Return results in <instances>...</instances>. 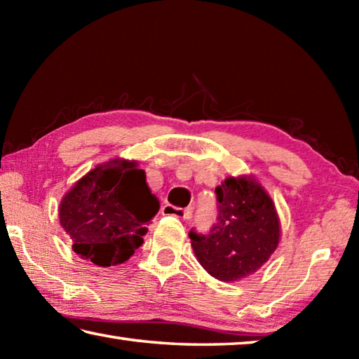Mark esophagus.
I'll return each mask as SVG.
<instances>
[{"mask_svg": "<svg viewBox=\"0 0 359 359\" xmlns=\"http://www.w3.org/2000/svg\"><path fill=\"white\" fill-rule=\"evenodd\" d=\"M161 214L163 215H172L177 218H190L191 215V209H182V208H175L172 204H166L161 208Z\"/></svg>", "mask_w": 359, "mask_h": 359, "instance_id": "34e87169", "label": "esophagus"}]
</instances>
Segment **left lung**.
I'll return each instance as SVG.
<instances>
[{
  "instance_id": "obj_1",
  "label": "left lung",
  "mask_w": 359,
  "mask_h": 359,
  "mask_svg": "<svg viewBox=\"0 0 359 359\" xmlns=\"http://www.w3.org/2000/svg\"><path fill=\"white\" fill-rule=\"evenodd\" d=\"M217 193V223L208 234L188 233L194 255L212 277L236 282L253 274L278 245L276 205L253 179L228 177Z\"/></svg>"
}]
</instances>
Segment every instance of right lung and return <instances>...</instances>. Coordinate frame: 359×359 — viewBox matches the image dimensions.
Here are the masks:
<instances>
[{
    "mask_svg": "<svg viewBox=\"0 0 359 359\" xmlns=\"http://www.w3.org/2000/svg\"><path fill=\"white\" fill-rule=\"evenodd\" d=\"M160 201L136 163L115 160L95 168L66 193L60 223L72 250L96 266L125 263L144 244L147 224Z\"/></svg>",
    "mask_w": 359,
    "mask_h": 359,
    "instance_id": "obj_1",
    "label": "right lung"
}]
</instances>
